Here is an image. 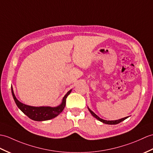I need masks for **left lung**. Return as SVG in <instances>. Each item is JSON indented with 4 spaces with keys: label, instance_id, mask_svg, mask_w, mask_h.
<instances>
[{
    "label": "left lung",
    "instance_id": "1",
    "mask_svg": "<svg viewBox=\"0 0 153 153\" xmlns=\"http://www.w3.org/2000/svg\"><path fill=\"white\" fill-rule=\"evenodd\" d=\"M88 110H89V111L91 112L92 115L96 119H97L98 120H100V121L104 123L105 124H108V125H117V124H119V123L122 122L123 120H125L126 118H128V117H125V118H123L121 119H119V120H104V119L100 118V117H99L97 115H96L93 111H92L89 108H88Z\"/></svg>",
    "mask_w": 153,
    "mask_h": 153
}]
</instances>
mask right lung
Listing matches in <instances>:
<instances>
[{
    "label": "right lung",
    "mask_w": 153,
    "mask_h": 153,
    "mask_svg": "<svg viewBox=\"0 0 153 153\" xmlns=\"http://www.w3.org/2000/svg\"><path fill=\"white\" fill-rule=\"evenodd\" d=\"M12 88V93L13 98L14 99L16 104L21 111L23 112L28 117L36 121H43V120H48L55 118V117L59 115L61 113L66 105V98L70 94L72 90L69 91L67 94L63 98L62 104L55 108L51 107H33V106L27 105L20 102L13 93V88Z\"/></svg>",
    "instance_id": "add662e5"
}]
</instances>
